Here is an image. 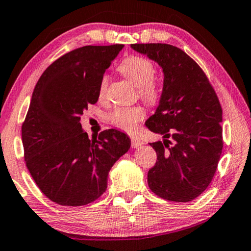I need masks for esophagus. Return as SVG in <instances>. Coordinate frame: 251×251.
Here are the masks:
<instances>
[{
	"label": "esophagus",
	"mask_w": 251,
	"mask_h": 251,
	"mask_svg": "<svg viewBox=\"0 0 251 251\" xmlns=\"http://www.w3.org/2000/svg\"><path fill=\"white\" fill-rule=\"evenodd\" d=\"M130 142H132V147H133V148L140 147L141 144L143 143L142 141H141L140 137H137V136H132V137H130Z\"/></svg>",
	"instance_id": "34e87169"
}]
</instances>
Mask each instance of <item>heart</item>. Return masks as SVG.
<instances>
[{"instance_id":"1","label":"heart","mask_w":251,"mask_h":251,"mask_svg":"<svg viewBox=\"0 0 251 251\" xmlns=\"http://www.w3.org/2000/svg\"><path fill=\"white\" fill-rule=\"evenodd\" d=\"M118 70L129 82L137 86L140 98L148 104H154L159 100V86L154 79L156 69L153 63L143 56L129 55L119 63ZM109 78L103 76L99 84V99H104L107 93ZM146 116L144 109L141 105L132 107H119L111 111L108 116V121L116 128L132 133L137 128V124Z\"/></svg>"}]
</instances>
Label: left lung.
Returning <instances> with one entry per match:
<instances>
[{"mask_svg":"<svg viewBox=\"0 0 251 251\" xmlns=\"http://www.w3.org/2000/svg\"><path fill=\"white\" fill-rule=\"evenodd\" d=\"M164 72L154 115L146 122L162 141L150 143L157 161L148 185L162 199L189 202L210 184L223 149L222 107L206 74L181 49L164 43L132 44Z\"/></svg>","mask_w":251,"mask_h":251,"instance_id":"8db88e82","label":"left lung"}]
</instances>
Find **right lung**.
Returning a JSON list of instances; mask_svg holds the SVG:
<instances>
[{
    "label": "right lung",
    "instance_id": "1",
    "mask_svg": "<svg viewBox=\"0 0 251 251\" xmlns=\"http://www.w3.org/2000/svg\"><path fill=\"white\" fill-rule=\"evenodd\" d=\"M123 48L75 49L51 63L34 89L21 126L25 162L42 193L61 206H84L103 195L111 167L130 147L129 137L114 128L91 140L79 123Z\"/></svg>",
    "mask_w": 251,
    "mask_h": 251
}]
</instances>
